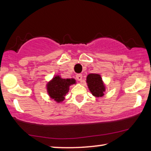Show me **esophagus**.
<instances>
[{
  "instance_id": "esophagus-1",
  "label": "esophagus",
  "mask_w": 151,
  "mask_h": 151,
  "mask_svg": "<svg viewBox=\"0 0 151 151\" xmlns=\"http://www.w3.org/2000/svg\"><path fill=\"white\" fill-rule=\"evenodd\" d=\"M76 78H77V80H78V81L81 82L82 79V74H80V73L77 74V75H76Z\"/></svg>"
}]
</instances>
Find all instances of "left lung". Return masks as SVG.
<instances>
[{"label":"left lung","instance_id":"1","mask_svg":"<svg viewBox=\"0 0 151 151\" xmlns=\"http://www.w3.org/2000/svg\"><path fill=\"white\" fill-rule=\"evenodd\" d=\"M86 83L93 96L98 98L104 96L105 86L100 75L96 73L88 74L86 78Z\"/></svg>","mask_w":151,"mask_h":151}]
</instances>
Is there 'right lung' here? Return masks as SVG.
<instances>
[{"label": "right lung", "mask_w": 151, "mask_h": 151, "mask_svg": "<svg viewBox=\"0 0 151 151\" xmlns=\"http://www.w3.org/2000/svg\"><path fill=\"white\" fill-rule=\"evenodd\" d=\"M75 83L76 80L74 79H63L57 76L47 84V92L51 98L53 99L55 102H61L69 91V86Z\"/></svg>", "instance_id": "obj_1"}]
</instances>
